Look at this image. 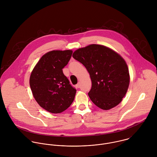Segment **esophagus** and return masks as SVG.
Returning <instances> with one entry per match:
<instances>
[{
    "mask_svg": "<svg viewBox=\"0 0 157 157\" xmlns=\"http://www.w3.org/2000/svg\"><path fill=\"white\" fill-rule=\"evenodd\" d=\"M76 88H80V83H78L77 85H76Z\"/></svg>",
    "mask_w": 157,
    "mask_h": 157,
    "instance_id": "1",
    "label": "esophagus"
}]
</instances>
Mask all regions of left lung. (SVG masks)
Here are the masks:
<instances>
[{
	"label": "left lung",
	"instance_id": "left-lung-1",
	"mask_svg": "<svg viewBox=\"0 0 157 157\" xmlns=\"http://www.w3.org/2000/svg\"><path fill=\"white\" fill-rule=\"evenodd\" d=\"M72 57L90 73L92 87L88 95L97 106L109 110L121 101L130 77L126 62L118 53L105 46L92 44L77 49Z\"/></svg>",
	"mask_w": 157,
	"mask_h": 157
}]
</instances>
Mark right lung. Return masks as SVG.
<instances>
[{
	"label": "right lung",
	"mask_w": 157,
	"mask_h": 157,
	"mask_svg": "<svg viewBox=\"0 0 157 157\" xmlns=\"http://www.w3.org/2000/svg\"><path fill=\"white\" fill-rule=\"evenodd\" d=\"M72 54L71 50L49 51L41 57L31 72L29 85L33 95L48 112H63L74 100L76 90L70 85L62 70Z\"/></svg>",
	"instance_id": "right-lung-1"
}]
</instances>
